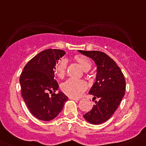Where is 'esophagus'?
Masks as SVG:
<instances>
[{
    "label": "esophagus",
    "mask_w": 146,
    "mask_h": 146,
    "mask_svg": "<svg viewBox=\"0 0 146 146\" xmlns=\"http://www.w3.org/2000/svg\"><path fill=\"white\" fill-rule=\"evenodd\" d=\"M69 99H70V100H75V101H79V100H80V98H73V97H70V98H69Z\"/></svg>",
    "instance_id": "obj_1"
}]
</instances>
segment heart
<instances>
[{"label": "heart", "instance_id": "b5f03b06", "mask_svg": "<svg viewBox=\"0 0 146 146\" xmlns=\"http://www.w3.org/2000/svg\"><path fill=\"white\" fill-rule=\"evenodd\" d=\"M74 59L81 66L84 70L87 71L91 68L92 64L90 61L85 56L76 55L74 56ZM67 64L68 61L66 58H61L56 64L55 73L59 78H63L64 76L67 68ZM87 88L88 85L85 81L74 78L68 79L62 85V90L64 93L73 98L80 97L86 90Z\"/></svg>", "mask_w": 146, "mask_h": 146}]
</instances>
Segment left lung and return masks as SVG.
<instances>
[{
	"mask_svg": "<svg viewBox=\"0 0 146 146\" xmlns=\"http://www.w3.org/2000/svg\"><path fill=\"white\" fill-rule=\"evenodd\" d=\"M78 51L92 58L97 65L96 81L89 92L94 96L95 104L83 117L92 124H100L108 120L118 108L126 90L124 76L115 61L105 53Z\"/></svg>",
	"mask_w": 146,
	"mask_h": 146,
	"instance_id": "obj_1",
	"label": "left lung"
}]
</instances>
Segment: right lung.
<instances>
[{
	"label": "right lung",
	"mask_w": 146,
	"mask_h": 146,
	"mask_svg": "<svg viewBox=\"0 0 146 146\" xmlns=\"http://www.w3.org/2000/svg\"><path fill=\"white\" fill-rule=\"evenodd\" d=\"M65 54L61 49L41 51L28 61L20 75L23 100L32 115L39 120L54 119L68 100L63 92L55 93L58 88L54 80L55 66Z\"/></svg>",
	"instance_id": "right-lung-1"
}]
</instances>
